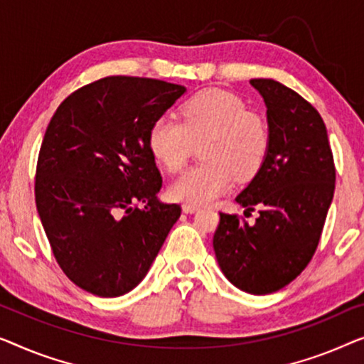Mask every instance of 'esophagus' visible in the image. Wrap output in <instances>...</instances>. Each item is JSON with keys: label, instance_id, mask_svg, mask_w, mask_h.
Instances as JSON below:
<instances>
[{"label": "esophagus", "instance_id": "esophagus-1", "mask_svg": "<svg viewBox=\"0 0 364 364\" xmlns=\"http://www.w3.org/2000/svg\"><path fill=\"white\" fill-rule=\"evenodd\" d=\"M183 211L188 213V214H191V213L199 211V208L194 206V204H183Z\"/></svg>", "mask_w": 364, "mask_h": 364}]
</instances>
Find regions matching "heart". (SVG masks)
I'll use <instances>...</instances> for the list:
<instances>
[{
	"mask_svg": "<svg viewBox=\"0 0 364 364\" xmlns=\"http://www.w3.org/2000/svg\"><path fill=\"white\" fill-rule=\"evenodd\" d=\"M204 163L171 184V196L186 204H208L231 189L235 178H254L269 153V124L259 112L245 109L231 92L208 89L181 105V120L160 117L148 132L155 160L170 173L181 171L194 146Z\"/></svg>",
	"mask_w": 364,
	"mask_h": 364,
	"instance_id": "1",
	"label": "heart"
}]
</instances>
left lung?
Wrapping results in <instances>:
<instances>
[{
    "label": "left lung",
    "mask_w": 364,
    "mask_h": 364,
    "mask_svg": "<svg viewBox=\"0 0 364 364\" xmlns=\"http://www.w3.org/2000/svg\"><path fill=\"white\" fill-rule=\"evenodd\" d=\"M267 105L269 153L235 201L260 216L252 226L219 213L213 237L219 267L237 287L267 295L299 277L318 247L335 191L326 127L310 102L272 79H252ZM245 211V213H247Z\"/></svg>",
    "instance_id": "left-lung-1"
}]
</instances>
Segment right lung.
Here are the masks:
<instances>
[{
    "label": "right lung",
    "mask_w": 364,
    "mask_h": 364,
    "mask_svg": "<svg viewBox=\"0 0 364 364\" xmlns=\"http://www.w3.org/2000/svg\"><path fill=\"white\" fill-rule=\"evenodd\" d=\"M186 87L109 75L73 92L46 129L34 196L50 250L82 290L120 296L145 277L180 204L156 199L153 122Z\"/></svg>",
    "instance_id": "right-lung-1"
}]
</instances>
